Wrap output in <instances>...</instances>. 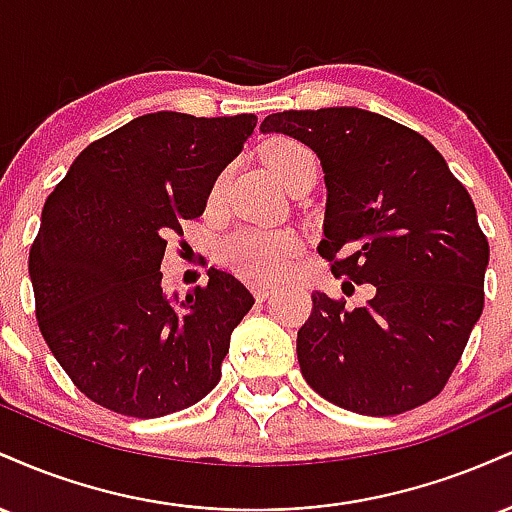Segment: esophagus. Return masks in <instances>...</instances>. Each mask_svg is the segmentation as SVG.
Returning a JSON list of instances; mask_svg holds the SVG:
<instances>
[{
  "instance_id": "esophagus-1",
  "label": "esophagus",
  "mask_w": 512,
  "mask_h": 512,
  "mask_svg": "<svg viewBox=\"0 0 512 512\" xmlns=\"http://www.w3.org/2000/svg\"><path fill=\"white\" fill-rule=\"evenodd\" d=\"M274 289L276 286H272V284H250L252 296H255L257 301H267V298L274 293Z\"/></svg>"
}]
</instances>
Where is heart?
I'll list each match as a JSON object with an SVG mask.
<instances>
[{
	"instance_id": "b5f03b06",
	"label": "heart",
	"mask_w": 512,
	"mask_h": 512,
	"mask_svg": "<svg viewBox=\"0 0 512 512\" xmlns=\"http://www.w3.org/2000/svg\"><path fill=\"white\" fill-rule=\"evenodd\" d=\"M264 161L272 173L284 182L286 187L291 185L293 178L305 166L317 163V158L308 146L296 142V139H272L264 146ZM228 173H221L214 180L209 190V204H219L226 190ZM303 245L301 238L291 231H264V228H238L231 236L223 238L219 257L226 267L238 272L245 279L269 281L281 276L289 269V264L301 255Z\"/></svg>"
}]
</instances>
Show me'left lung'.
<instances>
[{
  "mask_svg": "<svg viewBox=\"0 0 512 512\" xmlns=\"http://www.w3.org/2000/svg\"><path fill=\"white\" fill-rule=\"evenodd\" d=\"M281 132L320 156L332 272L373 284L363 308L315 291L298 330L301 373L317 395L366 416H395L448 385L484 310L489 240L464 185L414 129L361 108L284 110Z\"/></svg>",
  "mask_w": 512,
  "mask_h": 512,
  "instance_id": "1",
  "label": "left lung"
}]
</instances>
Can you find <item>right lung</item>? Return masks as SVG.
<instances>
[{"label":"right lung","mask_w":512,"mask_h":512,"mask_svg":"<svg viewBox=\"0 0 512 512\" xmlns=\"http://www.w3.org/2000/svg\"><path fill=\"white\" fill-rule=\"evenodd\" d=\"M255 125L250 113L142 115L88 144L45 199L28 255L35 317L91 402L156 419L221 380L231 332L255 298L211 267L207 284L175 305L163 296L161 262Z\"/></svg>","instance_id":"add662e5"}]
</instances>
